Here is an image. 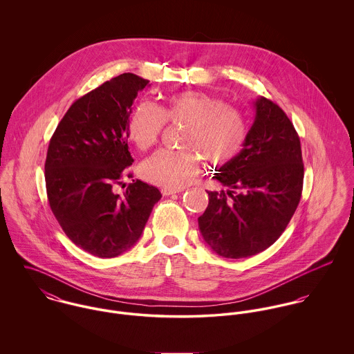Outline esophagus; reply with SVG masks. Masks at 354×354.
<instances>
[{"mask_svg": "<svg viewBox=\"0 0 354 354\" xmlns=\"http://www.w3.org/2000/svg\"><path fill=\"white\" fill-rule=\"evenodd\" d=\"M160 192H162V195H163V196H170V195H174V194H178V192H181V189H173V188H162V189H160Z\"/></svg>", "mask_w": 354, "mask_h": 354, "instance_id": "esophagus-1", "label": "esophagus"}]
</instances>
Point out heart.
Masks as SVG:
<instances>
[{"label": "heart", "mask_w": 354, "mask_h": 354, "mask_svg": "<svg viewBox=\"0 0 354 354\" xmlns=\"http://www.w3.org/2000/svg\"><path fill=\"white\" fill-rule=\"evenodd\" d=\"M185 124L183 146L201 152L211 165H226L243 150L248 129L243 114L226 102L201 91L170 95L163 106L150 102L136 106L128 121V135L135 146L147 150L156 143L165 124ZM195 151L159 150L140 165V176L155 185L181 188L199 171Z\"/></svg>", "instance_id": "obj_1"}]
</instances>
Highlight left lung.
Listing matches in <instances>:
<instances>
[{
	"instance_id": "obj_1",
	"label": "left lung",
	"mask_w": 354,
	"mask_h": 354,
	"mask_svg": "<svg viewBox=\"0 0 354 354\" xmlns=\"http://www.w3.org/2000/svg\"><path fill=\"white\" fill-rule=\"evenodd\" d=\"M253 106L243 150L212 177L227 191L207 192L208 205L198 219L205 244L227 259L250 257L272 245L301 199L303 156L293 124L264 97Z\"/></svg>"
}]
</instances>
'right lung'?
<instances>
[{
	"mask_svg": "<svg viewBox=\"0 0 354 354\" xmlns=\"http://www.w3.org/2000/svg\"><path fill=\"white\" fill-rule=\"evenodd\" d=\"M149 80L122 73L73 102L51 138L45 180L51 211L72 243L98 257H115L140 239L158 188L133 180L114 185L132 165L128 121Z\"/></svg>",
	"mask_w": 354,
	"mask_h": 354,
	"instance_id": "add662e5",
	"label": "right lung"
}]
</instances>
